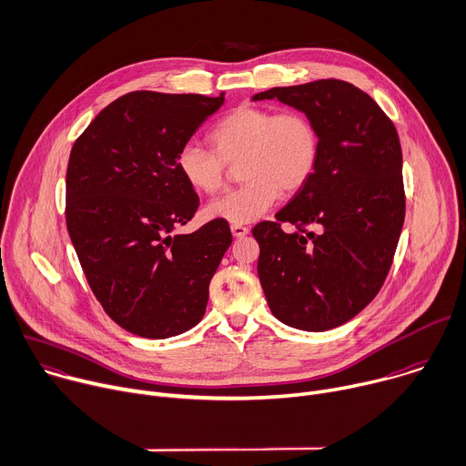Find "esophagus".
<instances>
[{
    "label": "esophagus",
    "instance_id": "1",
    "mask_svg": "<svg viewBox=\"0 0 466 466\" xmlns=\"http://www.w3.org/2000/svg\"><path fill=\"white\" fill-rule=\"evenodd\" d=\"M231 233H233L235 238H242V237H246V235L249 233V229H248L246 226H237V224H233V226H231Z\"/></svg>",
    "mask_w": 466,
    "mask_h": 466
}]
</instances>
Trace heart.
<instances>
[{"mask_svg": "<svg viewBox=\"0 0 466 466\" xmlns=\"http://www.w3.org/2000/svg\"><path fill=\"white\" fill-rule=\"evenodd\" d=\"M208 148L185 143L176 154L181 179L197 193H217L226 163L240 157L238 187L206 208L215 220L244 226L258 220L281 191H301L314 176L321 157V132L305 112H281L260 106H238L215 123Z\"/></svg>", "mask_w": 466, "mask_h": 466, "instance_id": "heart-1", "label": "heart"}]
</instances>
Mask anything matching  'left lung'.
<instances>
[{"label":"left lung","mask_w":466,"mask_h":466,"mask_svg":"<svg viewBox=\"0 0 466 466\" xmlns=\"http://www.w3.org/2000/svg\"><path fill=\"white\" fill-rule=\"evenodd\" d=\"M251 99L305 112L321 132L310 181L275 222L253 228L269 310L299 330L339 327L375 299L400 238L406 198L399 134L382 108L345 80L271 87ZM281 221L299 229L285 234Z\"/></svg>","instance_id":"1"}]
</instances>
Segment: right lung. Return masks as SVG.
I'll list each match as a JSON object with an SVG mask.
<instances>
[{
	"instance_id": "obj_1",
	"label": "right lung",
	"mask_w": 466,
	"mask_h": 466,
	"mask_svg": "<svg viewBox=\"0 0 466 466\" xmlns=\"http://www.w3.org/2000/svg\"><path fill=\"white\" fill-rule=\"evenodd\" d=\"M224 105L195 93L132 91L75 141L66 224L91 292L125 330L163 339L200 323L209 283L231 246L229 224L189 235L198 195L176 168L177 150Z\"/></svg>"
}]
</instances>
